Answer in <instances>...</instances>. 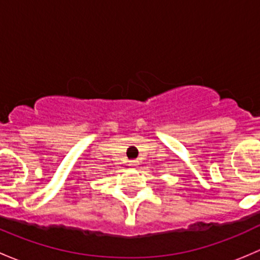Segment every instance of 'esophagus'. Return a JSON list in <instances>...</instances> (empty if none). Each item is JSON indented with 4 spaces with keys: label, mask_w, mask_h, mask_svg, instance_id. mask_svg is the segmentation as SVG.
Returning <instances> with one entry per match:
<instances>
[{
    "label": "esophagus",
    "mask_w": 260,
    "mask_h": 260,
    "mask_svg": "<svg viewBox=\"0 0 260 260\" xmlns=\"http://www.w3.org/2000/svg\"><path fill=\"white\" fill-rule=\"evenodd\" d=\"M137 164H138V161H137V159H132V161H129V166H131V167H135V166H137Z\"/></svg>",
    "instance_id": "1"
}]
</instances>
